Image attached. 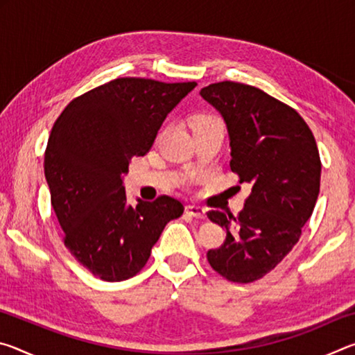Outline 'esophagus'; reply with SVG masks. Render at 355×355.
<instances>
[{
	"label": "esophagus",
	"instance_id": "esophagus-1",
	"mask_svg": "<svg viewBox=\"0 0 355 355\" xmlns=\"http://www.w3.org/2000/svg\"><path fill=\"white\" fill-rule=\"evenodd\" d=\"M184 213L192 216V218L197 219H205L207 218V211L202 207H196V205H188L184 208Z\"/></svg>",
	"mask_w": 355,
	"mask_h": 355
}]
</instances>
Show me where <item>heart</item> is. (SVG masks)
I'll use <instances>...</instances> for the list:
<instances>
[{
	"label": "heart",
	"instance_id": "b5f03b06",
	"mask_svg": "<svg viewBox=\"0 0 355 355\" xmlns=\"http://www.w3.org/2000/svg\"><path fill=\"white\" fill-rule=\"evenodd\" d=\"M207 125H222L219 119H216L213 116H207V114H203V116H197L194 119V127H207Z\"/></svg>",
	"mask_w": 355,
	"mask_h": 355
}]
</instances>
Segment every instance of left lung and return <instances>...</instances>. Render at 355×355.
<instances>
[{
  "instance_id": "left-lung-1",
  "label": "left lung",
  "mask_w": 355,
  "mask_h": 355,
  "mask_svg": "<svg viewBox=\"0 0 355 355\" xmlns=\"http://www.w3.org/2000/svg\"><path fill=\"white\" fill-rule=\"evenodd\" d=\"M200 97L224 119L232 172L252 186L238 218L208 213L227 236L207 257L225 279L249 284L272 271L299 241L320 194V153L304 119L260 89L224 81L203 87Z\"/></svg>"
}]
</instances>
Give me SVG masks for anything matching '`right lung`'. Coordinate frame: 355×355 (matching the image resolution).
Returning a JSON list of instances; mask_svg holds the SVG:
<instances>
[{
    "mask_svg": "<svg viewBox=\"0 0 355 355\" xmlns=\"http://www.w3.org/2000/svg\"><path fill=\"white\" fill-rule=\"evenodd\" d=\"M196 86L119 78L70 101L53 125L44 161L51 207L65 248L95 277H133L167 222L183 214L182 203L167 196L131 207L123 175Z\"/></svg>",
    "mask_w": 355,
    "mask_h": 355,
    "instance_id": "obj_1",
    "label": "right lung"
}]
</instances>
